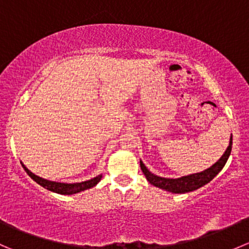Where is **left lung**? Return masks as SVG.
Masks as SVG:
<instances>
[{
	"instance_id": "8db88e82",
	"label": "left lung",
	"mask_w": 249,
	"mask_h": 249,
	"mask_svg": "<svg viewBox=\"0 0 249 249\" xmlns=\"http://www.w3.org/2000/svg\"><path fill=\"white\" fill-rule=\"evenodd\" d=\"M231 147L232 135L230 136V142L227 150H225L224 154L220 157V159L218 160L215 164H213L212 166L203 170L201 172L192 173V175L183 176V177L179 178H165L154 175V173H152L147 167H145V165L143 164L142 160H140L141 170L144 173L148 182H149L150 184L154 185V187L164 189L166 190V192L173 193V194H185V193L194 192V190L199 189V188H201L205 184H207V183H210L218 173L222 171V169L224 167V165L227 164L228 159H229L230 153H231Z\"/></svg>"
}]
</instances>
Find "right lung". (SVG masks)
Segmentation results:
<instances>
[{"mask_svg": "<svg viewBox=\"0 0 249 249\" xmlns=\"http://www.w3.org/2000/svg\"><path fill=\"white\" fill-rule=\"evenodd\" d=\"M21 166L24 167V170L26 171L27 175L32 178L36 183H38L41 187L46 188V189L50 190L53 193H56V194H61V195H73L77 194V193L84 192V190L90 189V188L95 187L97 183L101 180L102 175L96 176V177L91 178L89 180H84V182H79V183H60V182H54V180H49L46 179V178H42L39 176L35 175L25 166L24 164L21 162Z\"/></svg>", "mask_w": 249, "mask_h": 249, "instance_id": "right-lung-1", "label": "right lung"}]
</instances>
